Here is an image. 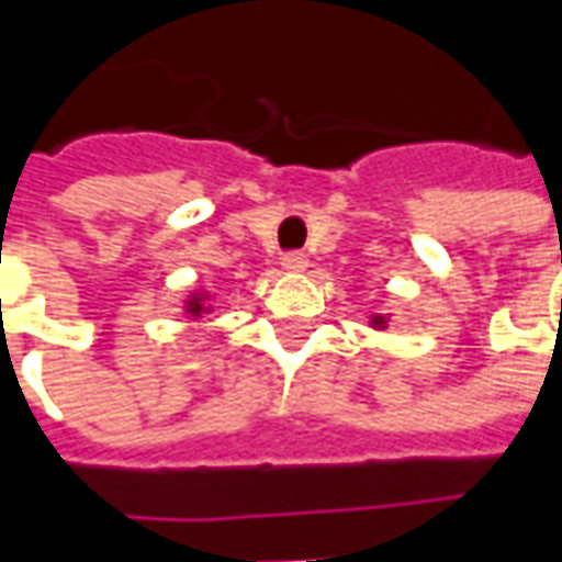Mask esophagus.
<instances>
[{"instance_id":"1","label":"esophagus","mask_w":562,"mask_h":562,"mask_svg":"<svg viewBox=\"0 0 562 562\" xmlns=\"http://www.w3.org/2000/svg\"><path fill=\"white\" fill-rule=\"evenodd\" d=\"M306 265L310 261H306L304 252H285L282 256V268L289 270V273H301V270H306Z\"/></svg>"}]
</instances>
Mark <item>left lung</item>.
<instances>
[{
    "label": "left lung",
    "mask_w": 562,
    "mask_h": 562,
    "mask_svg": "<svg viewBox=\"0 0 562 562\" xmlns=\"http://www.w3.org/2000/svg\"><path fill=\"white\" fill-rule=\"evenodd\" d=\"M370 325L382 330V328H385V325H389V318H385V316H373V322H370Z\"/></svg>",
    "instance_id": "obj_1"
}]
</instances>
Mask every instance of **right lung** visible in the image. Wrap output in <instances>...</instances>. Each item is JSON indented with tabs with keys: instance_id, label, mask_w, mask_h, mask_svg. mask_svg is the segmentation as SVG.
Here are the masks:
<instances>
[{
	"instance_id": "right-lung-1",
	"label": "right lung",
	"mask_w": 562,
	"mask_h": 562,
	"mask_svg": "<svg viewBox=\"0 0 562 562\" xmlns=\"http://www.w3.org/2000/svg\"><path fill=\"white\" fill-rule=\"evenodd\" d=\"M210 297L207 294H192V297H189V301H186V313H189V316H195V318H201V313H210V304H207Z\"/></svg>"
}]
</instances>
